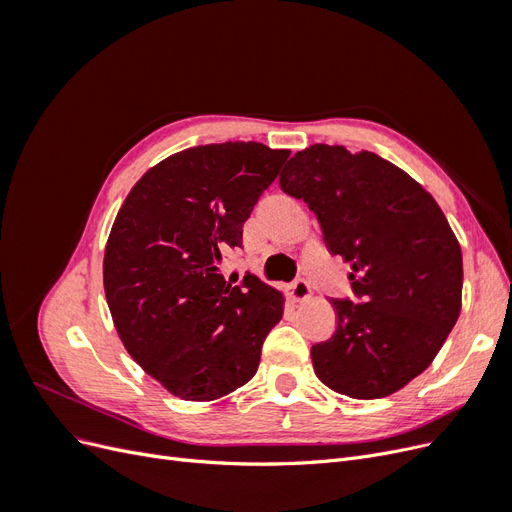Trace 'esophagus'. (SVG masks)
<instances>
[{"label": "esophagus", "mask_w": 512, "mask_h": 512, "mask_svg": "<svg viewBox=\"0 0 512 512\" xmlns=\"http://www.w3.org/2000/svg\"><path fill=\"white\" fill-rule=\"evenodd\" d=\"M309 292H312V288H309V282L303 280V277H299V280H294V282L288 286L286 297H288L290 301H294V303H299V301H305V299L309 297Z\"/></svg>", "instance_id": "esophagus-1"}]
</instances>
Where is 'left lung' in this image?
Instances as JSON below:
<instances>
[{
	"label": "left lung",
	"mask_w": 512,
	"mask_h": 512,
	"mask_svg": "<svg viewBox=\"0 0 512 512\" xmlns=\"http://www.w3.org/2000/svg\"><path fill=\"white\" fill-rule=\"evenodd\" d=\"M280 188L316 213L324 243L352 265L354 299H333L337 331L312 346L316 376L354 397H386L436 359L461 312V247L433 196L371 151L312 145Z\"/></svg>",
	"instance_id": "obj_1"
}]
</instances>
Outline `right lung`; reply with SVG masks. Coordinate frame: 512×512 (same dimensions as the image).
<instances>
[{
    "mask_svg": "<svg viewBox=\"0 0 512 512\" xmlns=\"http://www.w3.org/2000/svg\"><path fill=\"white\" fill-rule=\"evenodd\" d=\"M290 151L260 143L200 145L141 177L104 250V292L132 359L166 391L211 401L252 380L284 294L220 265Z\"/></svg>",
    "mask_w": 512,
    "mask_h": 512,
    "instance_id": "obj_1",
    "label": "right lung"
}]
</instances>
